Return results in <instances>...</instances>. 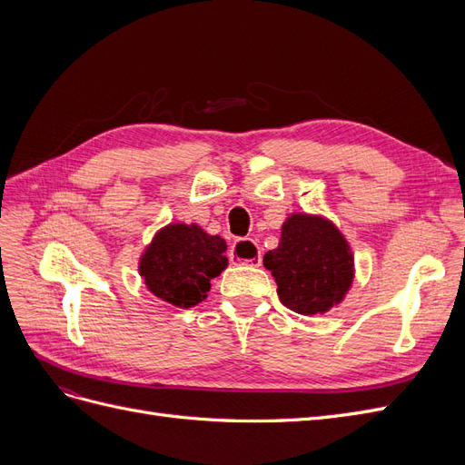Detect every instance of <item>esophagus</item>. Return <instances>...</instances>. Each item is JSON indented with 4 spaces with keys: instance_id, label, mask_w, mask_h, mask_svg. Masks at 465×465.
<instances>
[{
    "instance_id": "34e87169",
    "label": "esophagus",
    "mask_w": 465,
    "mask_h": 465,
    "mask_svg": "<svg viewBox=\"0 0 465 465\" xmlns=\"http://www.w3.org/2000/svg\"><path fill=\"white\" fill-rule=\"evenodd\" d=\"M229 258L232 263H242V265H260L262 254L258 244L252 241V238H241L236 241L229 252Z\"/></svg>"
}]
</instances>
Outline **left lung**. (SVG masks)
<instances>
[{
  "mask_svg": "<svg viewBox=\"0 0 465 465\" xmlns=\"http://www.w3.org/2000/svg\"><path fill=\"white\" fill-rule=\"evenodd\" d=\"M263 265L275 277L279 301L304 316L328 312L353 283V254L343 234L314 215H291Z\"/></svg>",
  "mask_w": 465,
  "mask_h": 465,
  "instance_id": "obj_1",
  "label": "left lung"
}]
</instances>
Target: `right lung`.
Segmentation results:
<instances>
[{
    "label": "right lung",
    "instance_id": "right-lung-1",
    "mask_svg": "<svg viewBox=\"0 0 465 465\" xmlns=\"http://www.w3.org/2000/svg\"><path fill=\"white\" fill-rule=\"evenodd\" d=\"M227 242L198 224H168L154 234L139 262V273L154 297L178 308L200 304L211 279L227 267Z\"/></svg>",
    "mask_w": 465,
    "mask_h": 465
}]
</instances>
